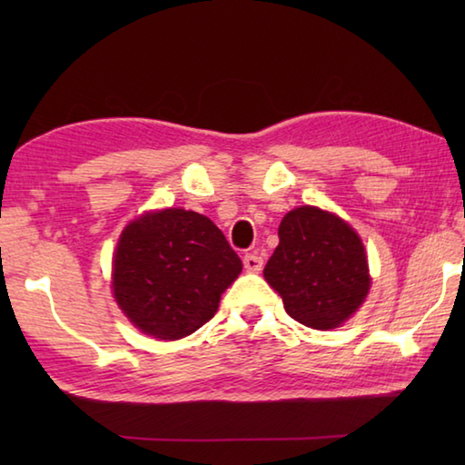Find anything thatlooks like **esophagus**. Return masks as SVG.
Segmentation results:
<instances>
[{
  "label": "esophagus",
  "mask_w": 465,
  "mask_h": 465,
  "mask_svg": "<svg viewBox=\"0 0 465 465\" xmlns=\"http://www.w3.org/2000/svg\"><path fill=\"white\" fill-rule=\"evenodd\" d=\"M262 258L256 254H246L243 256V269H246L248 272H258V271H262Z\"/></svg>",
  "instance_id": "obj_1"
}]
</instances>
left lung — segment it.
I'll return each instance as SVG.
<instances>
[{
  "mask_svg": "<svg viewBox=\"0 0 465 465\" xmlns=\"http://www.w3.org/2000/svg\"><path fill=\"white\" fill-rule=\"evenodd\" d=\"M264 279L291 318L316 330L349 320L371 285L359 233L344 219L310 204L282 217Z\"/></svg>",
  "mask_w": 465,
  "mask_h": 465,
  "instance_id": "left-lung-1",
  "label": "left lung"
}]
</instances>
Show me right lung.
Returning a JSON list of instances; mask_svg holds the SVG:
<instances>
[{
  "instance_id": "add662e5",
  "label": "right lung",
  "mask_w": 465,
  "mask_h": 465,
  "mask_svg": "<svg viewBox=\"0 0 465 465\" xmlns=\"http://www.w3.org/2000/svg\"><path fill=\"white\" fill-rule=\"evenodd\" d=\"M240 272V256L209 217L172 207L124 227L113 258V293L141 332L178 341L215 316Z\"/></svg>"
}]
</instances>
